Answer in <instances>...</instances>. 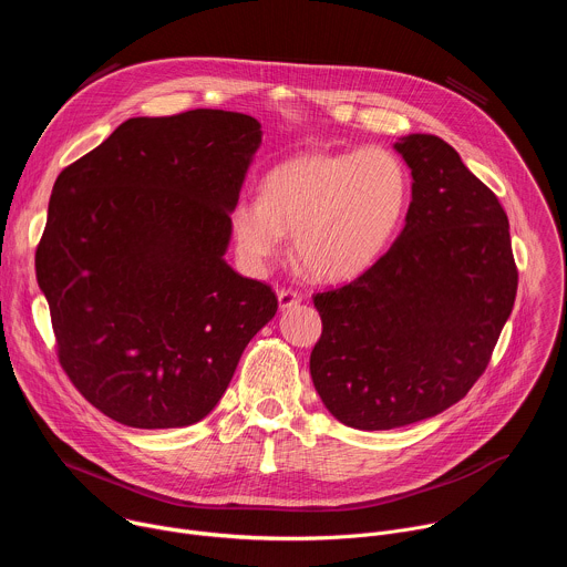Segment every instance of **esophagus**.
Masks as SVG:
<instances>
[{"label": "esophagus", "mask_w": 567, "mask_h": 567, "mask_svg": "<svg viewBox=\"0 0 567 567\" xmlns=\"http://www.w3.org/2000/svg\"><path fill=\"white\" fill-rule=\"evenodd\" d=\"M302 300V296L298 291H291V289H280L278 291V307L280 309H289L293 305H298Z\"/></svg>", "instance_id": "1"}]
</instances>
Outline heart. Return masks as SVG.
<instances>
[{
    "label": "heart",
    "mask_w": 567,
    "mask_h": 567,
    "mask_svg": "<svg viewBox=\"0 0 567 567\" xmlns=\"http://www.w3.org/2000/svg\"><path fill=\"white\" fill-rule=\"evenodd\" d=\"M411 204V175L385 147L298 154L262 179V197L239 195L228 213L239 262L262 274L291 230L300 269L348 282L372 269L394 241Z\"/></svg>",
    "instance_id": "obj_1"
}]
</instances>
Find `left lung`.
<instances>
[{
	"label": "left lung",
	"mask_w": 567,
	"mask_h": 567,
	"mask_svg": "<svg viewBox=\"0 0 567 567\" xmlns=\"http://www.w3.org/2000/svg\"><path fill=\"white\" fill-rule=\"evenodd\" d=\"M394 150L413 177L406 224L372 269L313 296V388L359 431L457 403L487 368L518 287L509 219L460 154L435 134L401 136Z\"/></svg>",
	"instance_id": "obj_1"
}]
</instances>
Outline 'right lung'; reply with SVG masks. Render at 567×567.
<instances>
[{"label": "right lung", "instance_id": "right-lung-1", "mask_svg": "<svg viewBox=\"0 0 567 567\" xmlns=\"http://www.w3.org/2000/svg\"><path fill=\"white\" fill-rule=\"evenodd\" d=\"M260 143L239 112L138 116L55 179L38 285L64 372L110 420L197 424L276 316V293L224 260Z\"/></svg>", "mask_w": 567, "mask_h": 567}]
</instances>
